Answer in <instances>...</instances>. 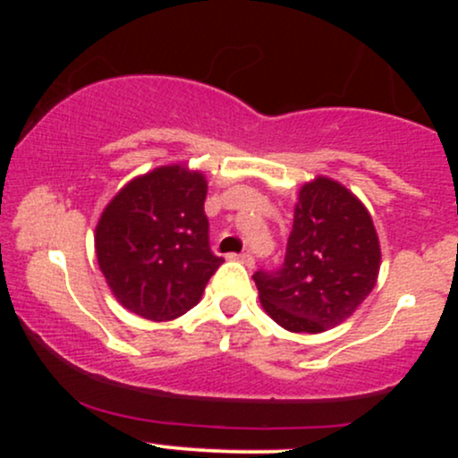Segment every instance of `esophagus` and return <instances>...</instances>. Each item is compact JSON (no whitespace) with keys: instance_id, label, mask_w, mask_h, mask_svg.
Instances as JSON below:
<instances>
[{"instance_id":"obj_1","label":"esophagus","mask_w":458,"mask_h":458,"mask_svg":"<svg viewBox=\"0 0 458 458\" xmlns=\"http://www.w3.org/2000/svg\"><path fill=\"white\" fill-rule=\"evenodd\" d=\"M230 259L233 260H239V262H243L245 267H254V256L250 254V251H243V254H230Z\"/></svg>"}]
</instances>
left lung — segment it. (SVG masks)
Segmentation results:
<instances>
[{"instance_id":"left-lung-1","label":"left lung","mask_w":458,"mask_h":458,"mask_svg":"<svg viewBox=\"0 0 458 458\" xmlns=\"http://www.w3.org/2000/svg\"><path fill=\"white\" fill-rule=\"evenodd\" d=\"M381 250L364 204L349 189L317 178L299 191L286 256L256 271L262 308L295 334L343 323L375 288Z\"/></svg>"}]
</instances>
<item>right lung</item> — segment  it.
<instances>
[{
	"mask_svg": "<svg viewBox=\"0 0 458 458\" xmlns=\"http://www.w3.org/2000/svg\"><path fill=\"white\" fill-rule=\"evenodd\" d=\"M207 181L181 165L131 181L97 225V259L109 288L148 320L182 317L224 259L208 245Z\"/></svg>",
	"mask_w": 458,
	"mask_h": 458,
	"instance_id": "right-lung-1",
	"label": "right lung"
}]
</instances>
